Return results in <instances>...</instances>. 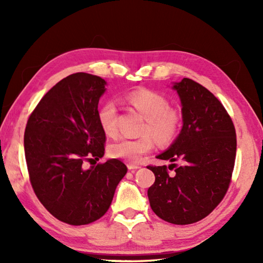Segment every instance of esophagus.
<instances>
[{"label": "esophagus", "mask_w": 263, "mask_h": 263, "mask_svg": "<svg viewBox=\"0 0 263 263\" xmlns=\"http://www.w3.org/2000/svg\"><path fill=\"white\" fill-rule=\"evenodd\" d=\"M127 168H128V171H131V172H135L136 169H139V168H140V166H139V164L127 163Z\"/></svg>", "instance_id": "1"}]
</instances>
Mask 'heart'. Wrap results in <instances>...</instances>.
<instances>
[{"mask_svg":"<svg viewBox=\"0 0 263 263\" xmlns=\"http://www.w3.org/2000/svg\"><path fill=\"white\" fill-rule=\"evenodd\" d=\"M125 100L145 117L141 127L142 136L136 139L122 138L114 141L109 146L108 153L114 159L138 162L142 155L154 147L153 136L161 145H167L175 139L182 126V115L177 109L169 106V102L163 95L149 89L128 92ZM99 123L106 136L117 133V108L115 102L108 101L101 106Z\"/></svg>","mask_w":263,"mask_h":263,"instance_id":"b5f03b06","label":"heart"}]
</instances>
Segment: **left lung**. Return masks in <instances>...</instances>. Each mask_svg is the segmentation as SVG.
Masks as SVG:
<instances>
[{
	"instance_id": "1",
	"label": "left lung",
	"mask_w": 263,
	"mask_h": 263,
	"mask_svg": "<svg viewBox=\"0 0 263 263\" xmlns=\"http://www.w3.org/2000/svg\"><path fill=\"white\" fill-rule=\"evenodd\" d=\"M173 88L182 104L183 126L179 137L158 159L172 163L147 166L155 182L147 195L155 215L175 225L205 218L221 202L232 179L237 137L232 119L220 101L202 84L184 78Z\"/></svg>"
}]
</instances>
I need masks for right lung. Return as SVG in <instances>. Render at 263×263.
<instances>
[{"label": "right lung", "mask_w": 263, "mask_h": 263, "mask_svg": "<svg viewBox=\"0 0 263 263\" xmlns=\"http://www.w3.org/2000/svg\"><path fill=\"white\" fill-rule=\"evenodd\" d=\"M105 84L88 73L62 79L39 101L25 127V160L34 194L52 216L69 225H87L104 216L127 172L118 159L84 168V162L104 155L97 108Z\"/></svg>", "instance_id": "obj_1"}]
</instances>
